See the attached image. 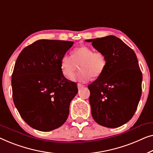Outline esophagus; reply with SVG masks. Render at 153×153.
Listing matches in <instances>:
<instances>
[{"label":"esophagus","mask_w":153,"mask_h":153,"mask_svg":"<svg viewBox=\"0 0 153 153\" xmlns=\"http://www.w3.org/2000/svg\"><path fill=\"white\" fill-rule=\"evenodd\" d=\"M84 87H85L84 85H82L80 84H77V89H81L82 88H83Z\"/></svg>","instance_id":"1"}]
</instances>
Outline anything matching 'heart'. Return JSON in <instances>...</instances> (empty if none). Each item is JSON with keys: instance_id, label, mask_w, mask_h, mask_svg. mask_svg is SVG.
Wrapping results in <instances>:
<instances>
[{"instance_id": "obj_1", "label": "heart", "mask_w": 153, "mask_h": 153, "mask_svg": "<svg viewBox=\"0 0 153 153\" xmlns=\"http://www.w3.org/2000/svg\"><path fill=\"white\" fill-rule=\"evenodd\" d=\"M79 66L81 71L72 75ZM107 66V59L102 53L96 51L89 47L82 46L74 49L71 57L64 55L60 61L62 74L74 81L85 83L91 79L97 78L103 74Z\"/></svg>"}]
</instances>
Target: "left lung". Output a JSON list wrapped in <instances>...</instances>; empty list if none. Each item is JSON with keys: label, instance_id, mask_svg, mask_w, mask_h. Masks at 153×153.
Listing matches in <instances>:
<instances>
[{"label": "left lung", "instance_id": "obj_1", "mask_svg": "<svg viewBox=\"0 0 153 153\" xmlns=\"http://www.w3.org/2000/svg\"><path fill=\"white\" fill-rule=\"evenodd\" d=\"M107 59L103 74L88 85L94 120L115 128L134 114L141 96L142 74L134 51L113 35L85 40Z\"/></svg>", "mask_w": 153, "mask_h": 153}]
</instances>
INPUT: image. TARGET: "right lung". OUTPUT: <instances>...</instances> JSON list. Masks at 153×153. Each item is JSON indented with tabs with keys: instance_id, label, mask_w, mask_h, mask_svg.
I'll return each instance as SVG.
<instances>
[{
	"instance_id": "add662e5",
	"label": "right lung",
	"mask_w": 153,
	"mask_h": 153,
	"mask_svg": "<svg viewBox=\"0 0 153 153\" xmlns=\"http://www.w3.org/2000/svg\"><path fill=\"white\" fill-rule=\"evenodd\" d=\"M73 42L40 39L23 49L12 75V97L21 117L35 130L62 126L78 91L76 83L62 74L60 61Z\"/></svg>"
}]
</instances>
